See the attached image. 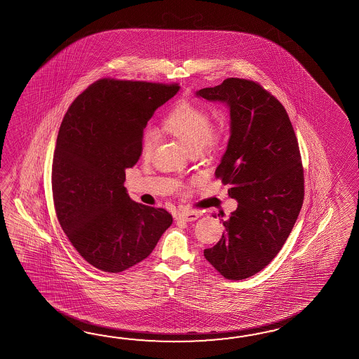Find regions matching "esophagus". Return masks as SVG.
Masks as SVG:
<instances>
[{
	"instance_id": "esophagus-1",
	"label": "esophagus",
	"mask_w": 359,
	"mask_h": 359,
	"mask_svg": "<svg viewBox=\"0 0 359 359\" xmlns=\"http://www.w3.org/2000/svg\"><path fill=\"white\" fill-rule=\"evenodd\" d=\"M201 214L198 212V211H183V212H179L177 214V219H180V220H183V222H194L196 219H198Z\"/></svg>"
}]
</instances>
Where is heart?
Wrapping results in <instances>:
<instances>
[{"label": "heart", "instance_id": "heart-1", "mask_svg": "<svg viewBox=\"0 0 359 359\" xmlns=\"http://www.w3.org/2000/svg\"><path fill=\"white\" fill-rule=\"evenodd\" d=\"M163 130L182 141L187 148L197 150L203 144L214 140L215 135L211 130L210 115L200 106L188 101H179L168 111L162 122ZM158 141L157 132L147 130L141 137V150L149 156Z\"/></svg>", "mask_w": 359, "mask_h": 359}]
</instances>
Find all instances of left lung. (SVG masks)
I'll use <instances>...</instances> for the list:
<instances>
[{
  "label": "left lung",
  "instance_id": "obj_1",
  "mask_svg": "<svg viewBox=\"0 0 359 359\" xmlns=\"http://www.w3.org/2000/svg\"><path fill=\"white\" fill-rule=\"evenodd\" d=\"M196 96L227 106L229 139L215 176L237 209L203 255L226 279H248L279 253L304 202V170L284 106L250 80L229 78Z\"/></svg>",
  "mask_w": 359,
  "mask_h": 359
}]
</instances>
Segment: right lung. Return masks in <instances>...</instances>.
I'll list each match as a JSON object with an SVG mask.
<instances>
[{"instance_id": "obj_1", "label": "right lung", "mask_w": 359, "mask_h": 359, "mask_svg": "<svg viewBox=\"0 0 359 359\" xmlns=\"http://www.w3.org/2000/svg\"><path fill=\"white\" fill-rule=\"evenodd\" d=\"M177 84L98 80L62 121L52 166L53 200L63 232L89 264L122 272L145 259L172 223L165 209L132 201L126 168L141 156V137Z\"/></svg>"}]
</instances>
